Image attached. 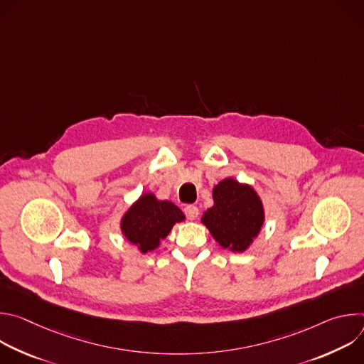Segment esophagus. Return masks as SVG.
I'll return each instance as SVG.
<instances>
[{"label": "esophagus", "mask_w": 364, "mask_h": 364, "mask_svg": "<svg viewBox=\"0 0 364 364\" xmlns=\"http://www.w3.org/2000/svg\"><path fill=\"white\" fill-rule=\"evenodd\" d=\"M184 213L188 220H194L198 216V207L194 204H188L184 207Z\"/></svg>", "instance_id": "obj_1"}]
</instances>
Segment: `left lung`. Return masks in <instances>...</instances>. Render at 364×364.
Returning a JSON list of instances; mask_svg holds the SVG:
<instances>
[{"instance_id": "1", "label": "left lung", "mask_w": 364, "mask_h": 364, "mask_svg": "<svg viewBox=\"0 0 364 364\" xmlns=\"http://www.w3.org/2000/svg\"><path fill=\"white\" fill-rule=\"evenodd\" d=\"M215 205L201 218L203 225L225 249L243 252L264 225V207L252 187L233 178L220 181L213 188Z\"/></svg>"}]
</instances>
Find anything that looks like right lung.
I'll return each mask as SVG.
<instances>
[{"label": "right lung", "mask_w": 364, "mask_h": 364, "mask_svg": "<svg viewBox=\"0 0 364 364\" xmlns=\"http://www.w3.org/2000/svg\"><path fill=\"white\" fill-rule=\"evenodd\" d=\"M181 220H184L183 212L171 201L157 200L154 194H144L131 205L121 228L125 237L138 245L142 253H146L157 247L174 223Z\"/></svg>", "instance_id": "1"}]
</instances>
